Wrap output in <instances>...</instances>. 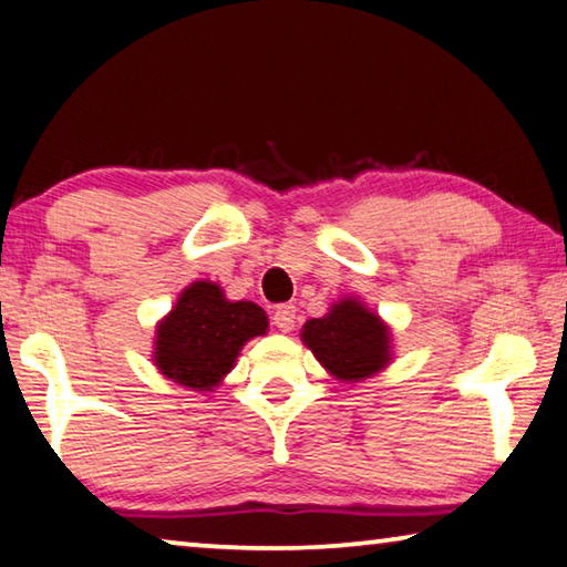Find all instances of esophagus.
Returning <instances> with one entry per match:
<instances>
[{"label":"esophagus","instance_id":"1","mask_svg":"<svg viewBox=\"0 0 567 567\" xmlns=\"http://www.w3.org/2000/svg\"><path fill=\"white\" fill-rule=\"evenodd\" d=\"M293 319H296V306L293 303H281L274 311V327L278 331H291L293 329Z\"/></svg>","mask_w":567,"mask_h":567}]
</instances>
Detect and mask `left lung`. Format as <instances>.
Wrapping results in <instances>:
<instances>
[{
    "mask_svg": "<svg viewBox=\"0 0 567 567\" xmlns=\"http://www.w3.org/2000/svg\"><path fill=\"white\" fill-rule=\"evenodd\" d=\"M301 341L341 382H361L392 361V331L359 299H341L327 317L309 319Z\"/></svg>",
    "mask_w": 567,
    "mask_h": 567,
    "instance_id": "8db88e82",
    "label": "left lung"
}]
</instances>
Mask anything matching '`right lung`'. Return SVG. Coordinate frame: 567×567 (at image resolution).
Segmentation results:
<instances>
[{"instance_id":"right-lung-1","label":"right lung","mask_w":567,"mask_h":567,"mask_svg":"<svg viewBox=\"0 0 567 567\" xmlns=\"http://www.w3.org/2000/svg\"><path fill=\"white\" fill-rule=\"evenodd\" d=\"M268 317L254 301H228L213 281H193L157 323L155 367L193 392H210L236 364L248 339L261 337Z\"/></svg>"}]
</instances>
